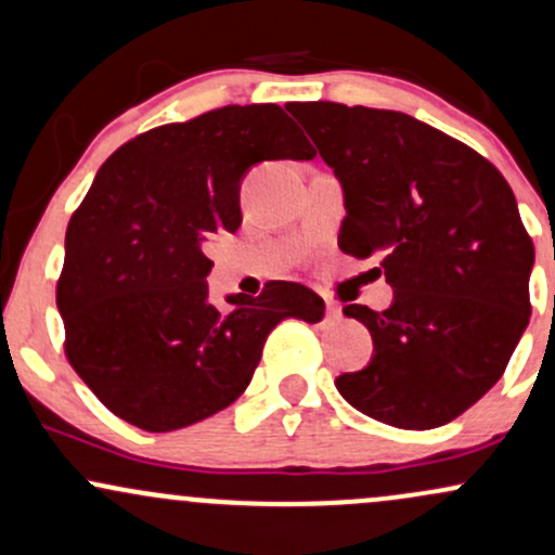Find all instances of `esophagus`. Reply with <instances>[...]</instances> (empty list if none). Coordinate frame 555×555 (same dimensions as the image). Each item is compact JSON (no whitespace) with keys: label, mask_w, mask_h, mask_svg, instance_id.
Here are the masks:
<instances>
[{"label":"esophagus","mask_w":555,"mask_h":555,"mask_svg":"<svg viewBox=\"0 0 555 555\" xmlns=\"http://www.w3.org/2000/svg\"><path fill=\"white\" fill-rule=\"evenodd\" d=\"M326 323H331V326L341 323V310L336 308L334 302H328V308H326Z\"/></svg>","instance_id":"esophagus-1"}]
</instances>
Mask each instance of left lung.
Masks as SVG:
<instances>
[{"instance_id": "1", "label": "left lung", "mask_w": 555, "mask_h": 555, "mask_svg": "<svg viewBox=\"0 0 555 555\" xmlns=\"http://www.w3.org/2000/svg\"><path fill=\"white\" fill-rule=\"evenodd\" d=\"M344 188L339 247L378 256L393 302L347 305L373 360L336 388L393 428L451 423L506 371L530 323L534 247L488 158L401 112L289 104Z\"/></svg>"}]
</instances>
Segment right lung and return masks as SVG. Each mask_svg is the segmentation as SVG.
Returning <instances> with one entry per match:
<instances>
[{"label": "right lung", "mask_w": 555, "mask_h": 555, "mask_svg": "<svg viewBox=\"0 0 555 555\" xmlns=\"http://www.w3.org/2000/svg\"><path fill=\"white\" fill-rule=\"evenodd\" d=\"M276 104L221 106L117 149L73 214L56 308L75 373L106 410L149 433L216 415L245 391L271 328L318 323L295 282L208 302L214 234L237 232L240 182L258 162L313 158Z\"/></svg>", "instance_id": "add662e5"}]
</instances>
